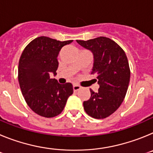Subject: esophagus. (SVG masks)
Returning a JSON list of instances; mask_svg holds the SVG:
<instances>
[{"mask_svg":"<svg viewBox=\"0 0 153 153\" xmlns=\"http://www.w3.org/2000/svg\"><path fill=\"white\" fill-rule=\"evenodd\" d=\"M73 88H74V91L76 92L78 90H79L81 89V86H79L77 84H74V86H73Z\"/></svg>","mask_w":153,"mask_h":153,"instance_id":"1","label":"esophagus"}]
</instances>
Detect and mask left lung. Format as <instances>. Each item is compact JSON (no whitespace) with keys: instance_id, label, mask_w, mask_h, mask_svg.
Segmentation results:
<instances>
[{"instance_id":"obj_1","label":"left lung","mask_w":153,"mask_h":153,"mask_svg":"<svg viewBox=\"0 0 153 153\" xmlns=\"http://www.w3.org/2000/svg\"><path fill=\"white\" fill-rule=\"evenodd\" d=\"M76 42L93 53L91 74L97 76L100 85L97 93L90 89L91 97L83 102L84 110L93 118H106L120 107L126 94L130 79L127 56L116 42L105 36Z\"/></svg>"}]
</instances>
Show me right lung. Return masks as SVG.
<instances>
[{"label": "right lung", "mask_w": 153, "mask_h": 153, "mask_svg": "<svg viewBox=\"0 0 153 153\" xmlns=\"http://www.w3.org/2000/svg\"><path fill=\"white\" fill-rule=\"evenodd\" d=\"M72 42L39 36L24 48L20 58L18 81L21 92L29 107L41 117L51 118L60 114L73 94L71 83L60 84L50 78L51 73L56 74L61 48Z\"/></svg>", "instance_id": "1"}]
</instances>
